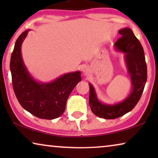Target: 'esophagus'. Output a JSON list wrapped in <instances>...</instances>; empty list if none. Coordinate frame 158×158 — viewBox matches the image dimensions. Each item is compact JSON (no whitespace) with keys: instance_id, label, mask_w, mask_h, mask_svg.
<instances>
[{"instance_id":"esophagus-1","label":"esophagus","mask_w":158,"mask_h":158,"mask_svg":"<svg viewBox=\"0 0 158 158\" xmlns=\"http://www.w3.org/2000/svg\"><path fill=\"white\" fill-rule=\"evenodd\" d=\"M83 73H84V75H88L89 74V73H90V70H89V68H84V69H83Z\"/></svg>"}]
</instances>
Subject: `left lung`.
<instances>
[{
    "label": "left lung",
    "instance_id": "1",
    "mask_svg": "<svg viewBox=\"0 0 158 158\" xmlns=\"http://www.w3.org/2000/svg\"><path fill=\"white\" fill-rule=\"evenodd\" d=\"M118 33L122 37L116 42L115 47L116 50L125 53V63L130 75L132 90L122 102L108 105L98 101L94 87L89 83L90 109L95 115L105 119H114L131 111L141 98L148 78L144 49L139 41L129 28L119 30Z\"/></svg>",
    "mask_w": 158,
    "mask_h": 158
}]
</instances>
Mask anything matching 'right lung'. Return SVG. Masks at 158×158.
I'll list each match as a JSON object with an SVG mask.
<instances>
[{
  "mask_svg": "<svg viewBox=\"0 0 158 158\" xmlns=\"http://www.w3.org/2000/svg\"><path fill=\"white\" fill-rule=\"evenodd\" d=\"M29 31L26 30L17 39L10 57L13 88L25 110L38 118L54 119L63 114L70 93L81 81V74L79 71L67 73L47 83L36 81L28 72L21 57V44Z\"/></svg>",
  "mask_w": 158,
  "mask_h": 158,
  "instance_id": "obj_1",
  "label": "right lung"
}]
</instances>
